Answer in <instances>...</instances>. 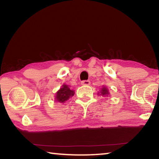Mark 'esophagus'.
<instances>
[{
    "instance_id": "1",
    "label": "esophagus",
    "mask_w": 159,
    "mask_h": 159,
    "mask_svg": "<svg viewBox=\"0 0 159 159\" xmlns=\"http://www.w3.org/2000/svg\"><path fill=\"white\" fill-rule=\"evenodd\" d=\"M81 84L84 85H89L90 84V80H83L81 81Z\"/></svg>"
}]
</instances>
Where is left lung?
I'll list each match as a JSON object with an SVG mask.
<instances>
[{
  "instance_id": "obj_1",
  "label": "left lung",
  "mask_w": 159,
  "mask_h": 159,
  "mask_svg": "<svg viewBox=\"0 0 159 159\" xmlns=\"http://www.w3.org/2000/svg\"><path fill=\"white\" fill-rule=\"evenodd\" d=\"M109 94V90H108V89L105 86H102V89H100V94H99V93H98V95H103V96H107Z\"/></svg>"
}]
</instances>
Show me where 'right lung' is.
Segmentation results:
<instances>
[{
  "instance_id": "right-lung-1",
  "label": "right lung",
  "mask_w": 159,
  "mask_h": 159,
  "mask_svg": "<svg viewBox=\"0 0 159 159\" xmlns=\"http://www.w3.org/2000/svg\"><path fill=\"white\" fill-rule=\"evenodd\" d=\"M74 90H70L69 85L64 84L61 89L57 92L55 101L64 103L67 101L70 97L74 96Z\"/></svg>"
}]
</instances>
